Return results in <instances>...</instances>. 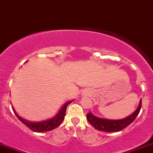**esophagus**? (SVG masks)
Instances as JSON below:
<instances>
[{
    "instance_id": "34e87169",
    "label": "esophagus",
    "mask_w": 153,
    "mask_h": 153,
    "mask_svg": "<svg viewBox=\"0 0 153 153\" xmlns=\"http://www.w3.org/2000/svg\"><path fill=\"white\" fill-rule=\"evenodd\" d=\"M82 96H87V95H88V91H84L83 93H82Z\"/></svg>"
}]
</instances>
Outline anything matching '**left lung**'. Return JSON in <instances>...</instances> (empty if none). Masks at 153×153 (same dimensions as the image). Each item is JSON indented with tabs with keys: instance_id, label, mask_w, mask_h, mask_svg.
I'll return each mask as SVG.
<instances>
[{
	"instance_id": "left-lung-1",
	"label": "left lung",
	"mask_w": 153,
	"mask_h": 153,
	"mask_svg": "<svg viewBox=\"0 0 153 153\" xmlns=\"http://www.w3.org/2000/svg\"><path fill=\"white\" fill-rule=\"evenodd\" d=\"M142 107V99L140 100L139 106L136 111L131 115L126 117L121 120H108L100 118L93 115L92 113H88L87 120L90 124L100 131H106V132H118L121 130L126 128L128 126L139 114Z\"/></svg>"
}]
</instances>
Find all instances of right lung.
Masks as SVG:
<instances>
[{
    "label": "right lung",
    "mask_w": 153,
    "mask_h": 153,
    "mask_svg": "<svg viewBox=\"0 0 153 153\" xmlns=\"http://www.w3.org/2000/svg\"><path fill=\"white\" fill-rule=\"evenodd\" d=\"M73 101H68L62 106L61 109L58 111V113L53 117L52 118L47 120L41 121V122H30V121L24 119V118L21 117L20 116H19L16 113V111H14V109H12L14 111L15 115L17 117L18 119L21 121L23 124L25 125L27 128H29L30 130H32L34 132H45V131H52V130L56 128L60 125V123L63 122V120L65 118V111H66L67 106H68L70 103H71Z\"/></svg>",
    "instance_id": "1"
}]
</instances>
